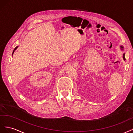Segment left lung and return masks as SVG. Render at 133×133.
I'll return each mask as SVG.
<instances>
[{
  "mask_svg": "<svg viewBox=\"0 0 133 133\" xmlns=\"http://www.w3.org/2000/svg\"><path fill=\"white\" fill-rule=\"evenodd\" d=\"M120 48H121V50H124V47L123 46V45H120ZM123 59L125 61V54L124 53V54L123 55Z\"/></svg>",
  "mask_w": 133,
  "mask_h": 133,
  "instance_id": "left-lung-1",
  "label": "left lung"
}]
</instances>
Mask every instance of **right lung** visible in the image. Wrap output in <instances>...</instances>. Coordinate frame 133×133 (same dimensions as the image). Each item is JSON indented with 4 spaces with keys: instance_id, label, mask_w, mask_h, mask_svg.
<instances>
[{
    "instance_id": "add662e5",
    "label": "right lung",
    "mask_w": 133,
    "mask_h": 133,
    "mask_svg": "<svg viewBox=\"0 0 133 133\" xmlns=\"http://www.w3.org/2000/svg\"><path fill=\"white\" fill-rule=\"evenodd\" d=\"M18 46H17V47H16V48H14V50H13V54H12V56H13V54H14V51H16V50H17V48H18Z\"/></svg>"
}]
</instances>
